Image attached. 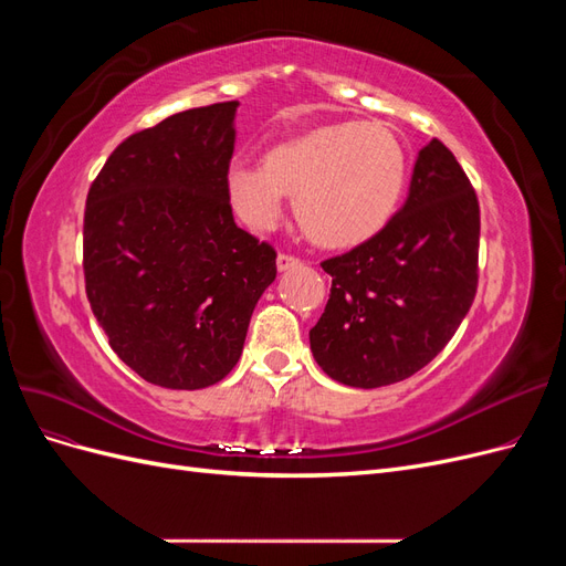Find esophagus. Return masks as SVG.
I'll use <instances>...</instances> for the list:
<instances>
[{
  "label": "esophagus",
  "mask_w": 566,
  "mask_h": 566,
  "mask_svg": "<svg viewBox=\"0 0 566 566\" xmlns=\"http://www.w3.org/2000/svg\"><path fill=\"white\" fill-rule=\"evenodd\" d=\"M302 262L297 260L295 254H285V252H281L279 256H276V266H279V271H290V269H297Z\"/></svg>",
  "instance_id": "1"
}]
</instances>
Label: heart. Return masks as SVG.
Returning <instances> with one entry per match:
<instances>
[{"label": "heart", "mask_w": 566, "mask_h": 566, "mask_svg": "<svg viewBox=\"0 0 566 566\" xmlns=\"http://www.w3.org/2000/svg\"><path fill=\"white\" fill-rule=\"evenodd\" d=\"M406 150L380 123L318 127L264 156V167L235 163L227 188L235 212L256 229L283 217L295 198L302 231L323 248H354L380 233L406 186Z\"/></svg>", "instance_id": "1"}]
</instances>
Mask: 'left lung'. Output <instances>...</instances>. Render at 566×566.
<instances>
[{"instance_id": "8db88e82", "label": "left lung", "mask_w": 566, "mask_h": 566, "mask_svg": "<svg viewBox=\"0 0 566 566\" xmlns=\"http://www.w3.org/2000/svg\"><path fill=\"white\" fill-rule=\"evenodd\" d=\"M479 200L453 153H420L403 208L370 241L321 262L331 300L310 331L316 364L349 387L424 368L470 312L479 281Z\"/></svg>"}]
</instances>
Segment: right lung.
Wrapping results in <instances>:
<instances>
[{
  "instance_id": "add662e5",
  "label": "right lung",
  "mask_w": 566,
  "mask_h": 566,
  "mask_svg": "<svg viewBox=\"0 0 566 566\" xmlns=\"http://www.w3.org/2000/svg\"><path fill=\"white\" fill-rule=\"evenodd\" d=\"M235 108H191L127 136L90 186L84 290L113 352L150 385L224 380L276 279V250L231 212Z\"/></svg>"
}]
</instances>
